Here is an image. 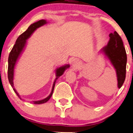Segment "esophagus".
Here are the masks:
<instances>
[{
    "instance_id": "1",
    "label": "esophagus",
    "mask_w": 133,
    "mask_h": 133,
    "mask_svg": "<svg viewBox=\"0 0 133 133\" xmlns=\"http://www.w3.org/2000/svg\"><path fill=\"white\" fill-rule=\"evenodd\" d=\"M79 64H80V62L77 59H74L72 61V64L74 67H77L78 66Z\"/></svg>"
}]
</instances>
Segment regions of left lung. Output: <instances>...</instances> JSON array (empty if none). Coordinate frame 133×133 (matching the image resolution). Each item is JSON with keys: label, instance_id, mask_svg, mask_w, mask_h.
Here are the masks:
<instances>
[{"label": "left lung", "instance_id": "1", "mask_svg": "<svg viewBox=\"0 0 133 133\" xmlns=\"http://www.w3.org/2000/svg\"><path fill=\"white\" fill-rule=\"evenodd\" d=\"M110 40L102 51L110 60L116 69L118 80V87L120 88L126 77L127 56L122 39L117 32L110 34Z\"/></svg>", "mask_w": 133, "mask_h": 133}]
</instances>
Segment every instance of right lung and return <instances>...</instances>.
<instances>
[{
	"mask_svg": "<svg viewBox=\"0 0 133 133\" xmlns=\"http://www.w3.org/2000/svg\"><path fill=\"white\" fill-rule=\"evenodd\" d=\"M47 23L46 20L44 19H41L39 20V21L37 22H36V23H33L31 25H30V26L28 28V29L26 30V31L24 32L23 34H21L20 36L18 37L17 39H16V42H15V44L13 46V48L11 49L10 53L9 54V56H8V81H9L10 83L11 86L12 87V88L14 90V91L16 93V95L20 99H21L20 96L18 95L16 90L14 88V85H13V75H14V68L15 65L16 64V61H17L18 58L21 55V52L23 51V50H24L25 45L26 44V40L28 39V38H29V37L31 36V34H32L37 29V28H39V27L43 26L46 24ZM69 68V65H64V66H61L60 68H58L56 69V78L55 79L54 83H53V88H52V90L50 95L48 96V97H46V98L43 99L42 100L40 101H33L32 102V103L35 104H40L45 103L48 101V100L50 99V97H51L52 95H53V90H54L55 85V82H56V80L59 77L61 76L63 74V73L64 72L65 70L66 69Z\"/></svg>",
	"mask_w": 133,
	"mask_h": 133,
	"instance_id": "1",
	"label": "right lung"
}]
</instances>
